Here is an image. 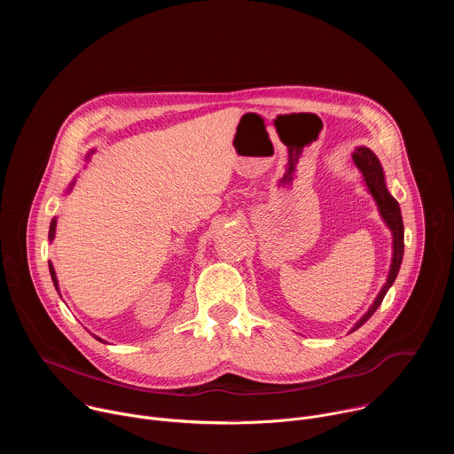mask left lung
<instances>
[{
	"mask_svg": "<svg viewBox=\"0 0 454 454\" xmlns=\"http://www.w3.org/2000/svg\"><path fill=\"white\" fill-rule=\"evenodd\" d=\"M354 161L359 167V170L364 176L366 186L370 190V193L373 196V200L377 201V207L380 210L382 219L386 221V224L390 226L392 233H394V261H392V270L390 275H387V280L382 287V291L379 293V296L375 298L373 305L370 307V310L357 321V325L354 327L359 329L364 321H368V317L377 310V307L380 305L382 298L386 296L387 289L392 287V284L397 278V273L401 270V262H403V254H404V224H403V215H401V208L399 203L390 196V192L386 190L384 184V176H382V168L379 165V160L375 158V154L366 149V147H359L354 151Z\"/></svg>",
	"mask_w": 454,
	"mask_h": 454,
	"instance_id": "obj_1",
	"label": "left lung"
}]
</instances>
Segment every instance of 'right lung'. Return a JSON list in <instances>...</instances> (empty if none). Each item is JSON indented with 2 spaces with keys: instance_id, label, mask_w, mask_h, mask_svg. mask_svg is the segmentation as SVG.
<instances>
[{
  "instance_id": "right-lung-1",
  "label": "right lung",
  "mask_w": 454,
  "mask_h": 454,
  "mask_svg": "<svg viewBox=\"0 0 454 454\" xmlns=\"http://www.w3.org/2000/svg\"><path fill=\"white\" fill-rule=\"evenodd\" d=\"M53 233H55V219L51 221V224H50V239H53ZM50 275H51V280H53V286H55V289L59 291V287H57V278H55V271H53V268H51V264H50ZM98 340V338H97Z\"/></svg>"
}]
</instances>
